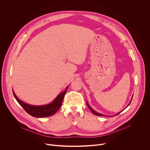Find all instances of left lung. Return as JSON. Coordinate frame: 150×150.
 <instances>
[{"label": "left lung", "mask_w": 150, "mask_h": 150, "mask_svg": "<svg viewBox=\"0 0 150 150\" xmlns=\"http://www.w3.org/2000/svg\"><path fill=\"white\" fill-rule=\"evenodd\" d=\"M131 101H132V100H131ZM131 102H130V103H131ZM130 103L129 104V105L130 104ZM87 105H88V108L90 109V110L92 112V113H93V114H94L95 115H97V116H103V115H102V114H100V113H97V112H95V111H94V110H93L92 108H91V107L89 105V104H88V103H87ZM128 105H127V106H128ZM120 113V112H119V113H117V115H119Z\"/></svg>", "instance_id": "8db88e82"}]
</instances>
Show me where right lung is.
Masks as SVG:
<instances>
[{
    "instance_id": "obj_1",
    "label": "right lung",
    "mask_w": 150,
    "mask_h": 150,
    "mask_svg": "<svg viewBox=\"0 0 150 150\" xmlns=\"http://www.w3.org/2000/svg\"><path fill=\"white\" fill-rule=\"evenodd\" d=\"M67 89L68 87L65 91H63V93L60 94L52 103L47 105L39 106L31 105L25 103H24L16 97L13 91V94L18 103L22 106V108L25 110L27 113H28L29 115L33 117H45L54 115L60 109L63 101V99L64 98V96L65 95Z\"/></svg>"
}]
</instances>
